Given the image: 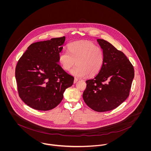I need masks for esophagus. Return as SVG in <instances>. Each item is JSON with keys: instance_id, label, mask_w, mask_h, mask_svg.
Returning a JSON list of instances; mask_svg holds the SVG:
<instances>
[{"instance_id": "obj_1", "label": "esophagus", "mask_w": 151, "mask_h": 151, "mask_svg": "<svg viewBox=\"0 0 151 151\" xmlns=\"http://www.w3.org/2000/svg\"><path fill=\"white\" fill-rule=\"evenodd\" d=\"M78 81V80L77 78H74V83L76 84Z\"/></svg>"}]
</instances>
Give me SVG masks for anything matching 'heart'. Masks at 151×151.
Masks as SVG:
<instances>
[{
	"instance_id": "heart-1",
	"label": "heart",
	"mask_w": 151,
	"mask_h": 151,
	"mask_svg": "<svg viewBox=\"0 0 151 151\" xmlns=\"http://www.w3.org/2000/svg\"><path fill=\"white\" fill-rule=\"evenodd\" d=\"M68 50L59 53V62L63 68L68 71L76 63L71 70L73 75L83 77L87 74L92 76L101 69L104 62L103 49L91 42L78 41L70 43Z\"/></svg>"
}]
</instances>
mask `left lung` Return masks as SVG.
I'll use <instances>...</instances> for the list:
<instances>
[{"instance_id": "left-lung-1", "label": "left lung", "mask_w": 151, "mask_h": 151, "mask_svg": "<svg viewBox=\"0 0 151 151\" xmlns=\"http://www.w3.org/2000/svg\"><path fill=\"white\" fill-rule=\"evenodd\" d=\"M97 41L104 53V64L93 79L86 80L83 96L89 108L104 112L118 107L128 98L134 69L123 52L104 40Z\"/></svg>"}]
</instances>
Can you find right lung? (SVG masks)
<instances>
[{
	"label": "right lung",
	"mask_w": 151,
	"mask_h": 151,
	"mask_svg": "<svg viewBox=\"0 0 151 151\" xmlns=\"http://www.w3.org/2000/svg\"><path fill=\"white\" fill-rule=\"evenodd\" d=\"M65 37L31 44L19 60L15 76L19 95L28 106L46 111L56 107L74 78L59 63Z\"/></svg>",
	"instance_id": "add662e5"
}]
</instances>
